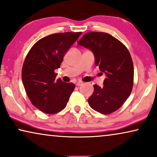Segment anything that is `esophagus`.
<instances>
[{
    "mask_svg": "<svg viewBox=\"0 0 157 157\" xmlns=\"http://www.w3.org/2000/svg\"><path fill=\"white\" fill-rule=\"evenodd\" d=\"M82 85H83V82H81V81H79L76 83V86H80Z\"/></svg>",
    "mask_w": 157,
    "mask_h": 157,
    "instance_id": "obj_1",
    "label": "esophagus"
}]
</instances>
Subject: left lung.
Here are the masks:
<instances>
[{
  "label": "left lung",
  "instance_id": "obj_1",
  "mask_svg": "<svg viewBox=\"0 0 157 157\" xmlns=\"http://www.w3.org/2000/svg\"><path fill=\"white\" fill-rule=\"evenodd\" d=\"M78 45L94 53L96 66L107 78L103 87L94 86V92L88 99L91 108L107 114L122 107L131 94L134 84V65L126 46L112 35L90 32L83 35Z\"/></svg>",
  "mask_w": 157,
  "mask_h": 157
}]
</instances>
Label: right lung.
<instances>
[{
	"instance_id": "obj_1",
	"label": "right lung",
	"mask_w": 157,
	"mask_h": 157,
	"mask_svg": "<svg viewBox=\"0 0 157 157\" xmlns=\"http://www.w3.org/2000/svg\"><path fill=\"white\" fill-rule=\"evenodd\" d=\"M82 32L55 33L39 40L26 56L22 81L26 94L35 107L46 114H56L66 107L74 83L56 78L65 54Z\"/></svg>"
}]
</instances>
